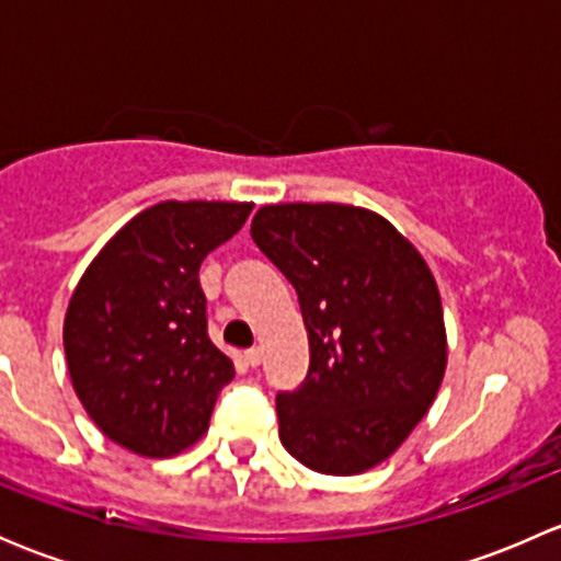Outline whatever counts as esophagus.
Segmentation results:
<instances>
[{
  "label": "esophagus",
  "instance_id": "34e87169",
  "mask_svg": "<svg viewBox=\"0 0 561 561\" xmlns=\"http://www.w3.org/2000/svg\"><path fill=\"white\" fill-rule=\"evenodd\" d=\"M244 360H247V364L252 366V369H254V366L260 364V347H249L247 353H244Z\"/></svg>",
  "mask_w": 561,
  "mask_h": 561
}]
</instances>
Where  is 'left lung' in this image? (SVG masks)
Masks as SVG:
<instances>
[{
    "label": "left lung",
    "instance_id": "8db88e82",
    "mask_svg": "<svg viewBox=\"0 0 561 561\" xmlns=\"http://www.w3.org/2000/svg\"><path fill=\"white\" fill-rule=\"evenodd\" d=\"M260 252L290 279L309 371L276 393L287 454L322 474H358L421 423L448 364L443 301L426 260L380 214L279 203L252 219Z\"/></svg>",
    "mask_w": 561,
    "mask_h": 561
}]
</instances>
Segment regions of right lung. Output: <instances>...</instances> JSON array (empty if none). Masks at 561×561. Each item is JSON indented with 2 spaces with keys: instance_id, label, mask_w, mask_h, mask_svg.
Returning <instances> with one entry per match:
<instances>
[{
  "instance_id": "add662e5",
  "label": "right lung",
  "mask_w": 561,
  "mask_h": 561,
  "mask_svg": "<svg viewBox=\"0 0 561 561\" xmlns=\"http://www.w3.org/2000/svg\"><path fill=\"white\" fill-rule=\"evenodd\" d=\"M252 203L165 201L129 219L78 282L65 317L72 388L100 432L168 458L208 428L233 360L208 339L201 263Z\"/></svg>"
}]
</instances>
